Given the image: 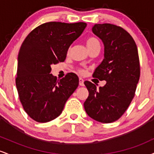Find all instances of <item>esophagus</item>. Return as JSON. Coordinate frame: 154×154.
Masks as SVG:
<instances>
[{"label": "esophagus", "mask_w": 154, "mask_h": 154, "mask_svg": "<svg viewBox=\"0 0 154 154\" xmlns=\"http://www.w3.org/2000/svg\"><path fill=\"white\" fill-rule=\"evenodd\" d=\"M79 84L80 86H84V79L82 78H81V77H79Z\"/></svg>", "instance_id": "34e87169"}]
</instances>
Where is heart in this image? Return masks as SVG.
Instances as JSON below:
<instances>
[{"label":"heart","mask_w":154,"mask_h":154,"mask_svg":"<svg viewBox=\"0 0 154 154\" xmlns=\"http://www.w3.org/2000/svg\"><path fill=\"white\" fill-rule=\"evenodd\" d=\"M86 45H87L88 51H90L92 49L95 48H100V44L99 40L96 38H95V37H90V38H88L86 40ZM77 72H78V73L81 74V75L85 73V71L82 69H79Z\"/></svg>","instance_id":"1"}]
</instances>
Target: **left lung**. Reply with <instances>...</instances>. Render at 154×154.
Segmentation results:
<instances>
[{
  "label": "left lung",
  "mask_w": 154,
  "mask_h": 154,
  "mask_svg": "<svg viewBox=\"0 0 154 154\" xmlns=\"http://www.w3.org/2000/svg\"><path fill=\"white\" fill-rule=\"evenodd\" d=\"M93 32L104 44V59L93 77L106 80L97 89L85 81L89 95L85 110L92 119L103 123L119 119L135 96L140 75L137 48L132 37L125 29L111 24H95Z\"/></svg>",
  "instance_id": "1"
}]
</instances>
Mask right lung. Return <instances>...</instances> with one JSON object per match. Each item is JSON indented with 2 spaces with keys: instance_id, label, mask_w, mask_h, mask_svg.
Masks as SVG:
<instances>
[{
  "instance_id": "right-lung-1",
  "label": "right lung",
  "mask_w": 154,
  "mask_h": 154,
  "mask_svg": "<svg viewBox=\"0 0 154 154\" xmlns=\"http://www.w3.org/2000/svg\"><path fill=\"white\" fill-rule=\"evenodd\" d=\"M85 22H50L37 26L24 39L18 55L16 85L23 109L38 122H48L62 112L77 89L78 77L57 79L51 66L63 62L71 44L85 29Z\"/></svg>"
}]
</instances>
